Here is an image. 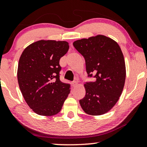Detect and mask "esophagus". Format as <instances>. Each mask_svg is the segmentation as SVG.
Listing matches in <instances>:
<instances>
[{"label": "esophagus", "instance_id": "obj_1", "mask_svg": "<svg viewBox=\"0 0 147 147\" xmlns=\"http://www.w3.org/2000/svg\"><path fill=\"white\" fill-rule=\"evenodd\" d=\"M77 84H78V82L76 81H74L72 82V85H73V87H75L76 86H77Z\"/></svg>", "mask_w": 147, "mask_h": 147}]
</instances>
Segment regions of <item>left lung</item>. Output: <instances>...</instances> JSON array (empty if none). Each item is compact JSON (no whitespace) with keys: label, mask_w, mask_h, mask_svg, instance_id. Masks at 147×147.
<instances>
[{"label":"left lung","mask_w":147,"mask_h":147,"mask_svg":"<svg viewBox=\"0 0 147 147\" xmlns=\"http://www.w3.org/2000/svg\"><path fill=\"white\" fill-rule=\"evenodd\" d=\"M85 59L88 76L94 82L84 84L85 96L79 100L86 114L97 116L109 112L121 96L125 86L126 67L123 54L112 38L98 34L73 42Z\"/></svg>","instance_id":"1"}]
</instances>
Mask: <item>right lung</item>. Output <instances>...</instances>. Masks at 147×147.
<instances>
[{"instance_id":"right-lung-1","label":"right lung","mask_w":147,"mask_h":147,"mask_svg":"<svg viewBox=\"0 0 147 147\" xmlns=\"http://www.w3.org/2000/svg\"><path fill=\"white\" fill-rule=\"evenodd\" d=\"M69 49L67 41L40 40L28 45L20 56L18 85L26 102L36 114L57 115L70 93V84L59 78V61Z\"/></svg>"}]
</instances>
